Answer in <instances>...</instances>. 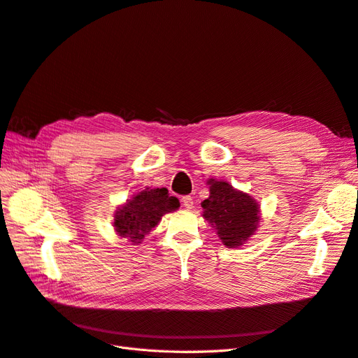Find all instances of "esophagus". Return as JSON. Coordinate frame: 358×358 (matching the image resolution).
Segmentation results:
<instances>
[{"instance_id":"esophagus-1","label":"esophagus","mask_w":358,"mask_h":358,"mask_svg":"<svg viewBox=\"0 0 358 358\" xmlns=\"http://www.w3.org/2000/svg\"><path fill=\"white\" fill-rule=\"evenodd\" d=\"M182 204H183V208H185V209H192L194 208L192 197L191 196H183L182 197Z\"/></svg>"}]
</instances>
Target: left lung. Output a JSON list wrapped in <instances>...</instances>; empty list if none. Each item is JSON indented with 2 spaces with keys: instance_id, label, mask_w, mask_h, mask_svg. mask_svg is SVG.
<instances>
[{
  "instance_id": "left-lung-1",
  "label": "left lung",
  "mask_w": 358,
  "mask_h": 358,
  "mask_svg": "<svg viewBox=\"0 0 358 358\" xmlns=\"http://www.w3.org/2000/svg\"><path fill=\"white\" fill-rule=\"evenodd\" d=\"M203 216L208 220L220 239L229 248H237L257 230L259 221L258 204L229 182L210 179V196L201 203Z\"/></svg>"
}]
</instances>
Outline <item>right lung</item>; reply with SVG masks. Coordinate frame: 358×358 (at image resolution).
<instances>
[{"mask_svg":"<svg viewBox=\"0 0 358 358\" xmlns=\"http://www.w3.org/2000/svg\"><path fill=\"white\" fill-rule=\"evenodd\" d=\"M179 206V200L170 196L167 188H148L116 212V231L122 237H128L129 242L140 243L159 222L162 215L176 210Z\"/></svg>","mask_w":358,"mask_h":358,"instance_id":"add662e5","label":"right lung"}]
</instances>
